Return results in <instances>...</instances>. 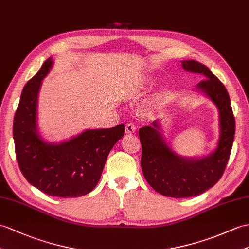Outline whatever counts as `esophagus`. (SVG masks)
<instances>
[{"instance_id":"obj_1","label":"esophagus","mask_w":249,"mask_h":249,"mask_svg":"<svg viewBox=\"0 0 249 249\" xmlns=\"http://www.w3.org/2000/svg\"><path fill=\"white\" fill-rule=\"evenodd\" d=\"M136 131V125L132 123H128L125 124V132L128 133V134H132V133H134Z\"/></svg>"}]
</instances>
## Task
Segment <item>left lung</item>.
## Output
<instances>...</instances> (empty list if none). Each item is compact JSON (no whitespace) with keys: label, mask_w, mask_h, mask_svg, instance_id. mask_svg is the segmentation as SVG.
I'll list each match as a JSON object with an SVG mask.
<instances>
[{"label":"left lung","mask_w":249,"mask_h":249,"mask_svg":"<svg viewBox=\"0 0 249 249\" xmlns=\"http://www.w3.org/2000/svg\"><path fill=\"white\" fill-rule=\"evenodd\" d=\"M188 71L205 77L196 84L217 107L220 116V138L215 151L202 159H186L169 147L160 133V123L139 129L142 143L141 165L145 180L160 195L169 197H190L213 187L225 171L231 152L235 120L226 88L207 66L195 60L181 61Z\"/></svg>","instance_id":"8db88e82"}]
</instances>
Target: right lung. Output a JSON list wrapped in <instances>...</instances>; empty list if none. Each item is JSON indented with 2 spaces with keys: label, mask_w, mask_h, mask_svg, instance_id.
<instances>
[{
  "label": "right lung",
  "mask_w": 249,
  "mask_h": 249,
  "mask_svg": "<svg viewBox=\"0 0 249 249\" xmlns=\"http://www.w3.org/2000/svg\"><path fill=\"white\" fill-rule=\"evenodd\" d=\"M53 66L48 58L24 87L14 118L18 163L29 184L51 196L78 197L92 191L107 157L125 126L87 130L61 143L45 142L37 130V101L43 78Z\"/></svg>",
  "instance_id": "1"
}]
</instances>
